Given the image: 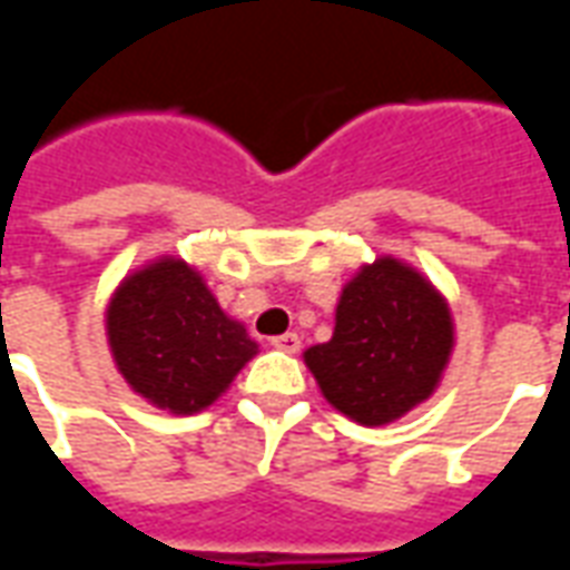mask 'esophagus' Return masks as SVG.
<instances>
[{
  "instance_id": "1",
  "label": "esophagus",
  "mask_w": 570,
  "mask_h": 570,
  "mask_svg": "<svg viewBox=\"0 0 570 570\" xmlns=\"http://www.w3.org/2000/svg\"><path fill=\"white\" fill-rule=\"evenodd\" d=\"M272 345L277 347V351H284V354H298L302 338H298L296 333H286V335H277V338H272Z\"/></svg>"
}]
</instances>
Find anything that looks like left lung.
<instances>
[{
  "label": "left lung",
  "mask_w": 570,
  "mask_h": 570,
  "mask_svg": "<svg viewBox=\"0 0 570 570\" xmlns=\"http://www.w3.org/2000/svg\"><path fill=\"white\" fill-rule=\"evenodd\" d=\"M452 351L449 298L415 265L379 256L342 286L333 338L302 357L335 412L384 428L436 394Z\"/></svg>",
  "instance_id": "obj_1"
}]
</instances>
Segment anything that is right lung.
I'll return each mask as SVG.
<instances>
[{
    "label": "right lung",
    "mask_w": 570,
    "mask_h": 570,
    "mask_svg": "<svg viewBox=\"0 0 570 570\" xmlns=\"http://www.w3.org/2000/svg\"><path fill=\"white\" fill-rule=\"evenodd\" d=\"M106 342L121 379L149 406L198 415L259 354L247 326L228 317L204 274L158 256L121 277L106 302Z\"/></svg>",
    "instance_id": "right-lung-1"
}]
</instances>
